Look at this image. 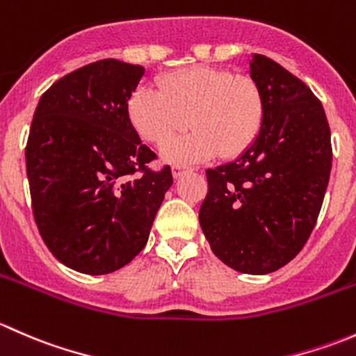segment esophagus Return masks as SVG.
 <instances>
[{
  "mask_svg": "<svg viewBox=\"0 0 356 356\" xmlns=\"http://www.w3.org/2000/svg\"><path fill=\"white\" fill-rule=\"evenodd\" d=\"M184 170H189V167H186V165H182V163L172 165V175H174V177H179V175H181Z\"/></svg>",
  "mask_w": 356,
  "mask_h": 356,
  "instance_id": "1",
  "label": "esophagus"
}]
</instances>
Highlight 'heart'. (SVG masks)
<instances>
[{
	"mask_svg": "<svg viewBox=\"0 0 356 356\" xmlns=\"http://www.w3.org/2000/svg\"><path fill=\"white\" fill-rule=\"evenodd\" d=\"M129 120L145 141L165 145L190 124L195 129L163 148L168 160L201 161L243 155L260 136L265 98L257 81L220 67L195 65L163 75L158 89L139 86Z\"/></svg>",
	"mask_w": 356,
	"mask_h": 356,
	"instance_id": "obj_1",
	"label": "heart"
}]
</instances>
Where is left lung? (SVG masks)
Returning a JSON list of instances; mask_svg holds the SVG:
<instances>
[{"instance_id": "left-lung-1", "label": "left lung", "mask_w": 356, "mask_h": 356, "mask_svg": "<svg viewBox=\"0 0 356 356\" xmlns=\"http://www.w3.org/2000/svg\"><path fill=\"white\" fill-rule=\"evenodd\" d=\"M250 74L264 92V127L241 156L207 170L200 225L225 265L261 275L289 264L310 238L332 146L324 106L303 81L257 53Z\"/></svg>"}]
</instances>
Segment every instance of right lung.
Instances as JSON below:
<instances>
[{"instance_id": "1", "label": "right lung", "mask_w": 356, "mask_h": 356, "mask_svg": "<svg viewBox=\"0 0 356 356\" xmlns=\"http://www.w3.org/2000/svg\"><path fill=\"white\" fill-rule=\"evenodd\" d=\"M145 68L106 58L58 79L38 103L25 163L32 213L56 260L89 275L127 265L172 186L168 165L132 127L127 102Z\"/></svg>"}]
</instances>
